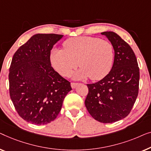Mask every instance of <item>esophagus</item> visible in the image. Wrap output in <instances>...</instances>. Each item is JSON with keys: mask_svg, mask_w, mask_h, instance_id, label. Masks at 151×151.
Listing matches in <instances>:
<instances>
[{"mask_svg": "<svg viewBox=\"0 0 151 151\" xmlns=\"http://www.w3.org/2000/svg\"><path fill=\"white\" fill-rule=\"evenodd\" d=\"M70 85H71L72 88L75 89L76 87V86H77V85H78V83H71Z\"/></svg>", "mask_w": 151, "mask_h": 151, "instance_id": "obj_1", "label": "esophagus"}]
</instances>
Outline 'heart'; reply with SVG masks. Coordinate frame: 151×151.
Segmentation results:
<instances>
[{"label": "heart", "instance_id": "1", "mask_svg": "<svg viewBox=\"0 0 151 151\" xmlns=\"http://www.w3.org/2000/svg\"><path fill=\"white\" fill-rule=\"evenodd\" d=\"M64 49L54 48L50 55V63L58 73L68 76L78 65L81 68L74 75L75 79L90 77L97 81L109 73L113 64L114 50L106 40L93 37H77L63 43Z\"/></svg>", "mask_w": 151, "mask_h": 151}]
</instances>
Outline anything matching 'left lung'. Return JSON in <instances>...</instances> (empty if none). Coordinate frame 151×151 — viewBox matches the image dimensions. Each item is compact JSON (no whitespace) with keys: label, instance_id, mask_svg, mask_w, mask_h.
Listing matches in <instances>:
<instances>
[{"label":"left lung","instance_id":"left-lung-1","mask_svg":"<svg viewBox=\"0 0 151 151\" xmlns=\"http://www.w3.org/2000/svg\"><path fill=\"white\" fill-rule=\"evenodd\" d=\"M114 50V64L108 75L95 83L87 84L85 105L90 115L103 123H112L130 113L139 90V70L131 46L113 31H104Z\"/></svg>","mask_w":151,"mask_h":151}]
</instances>
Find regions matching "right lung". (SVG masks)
I'll list each match as a JSON object with an SVG mask.
<instances>
[{
    "label": "right lung",
    "instance_id": "add662e5",
    "mask_svg": "<svg viewBox=\"0 0 151 151\" xmlns=\"http://www.w3.org/2000/svg\"><path fill=\"white\" fill-rule=\"evenodd\" d=\"M62 35L37 33L16 50L9 68L10 97L22 118L42 125L57 118L70 83L51 66L50 50Z\"/></svg>",
    "mask_w": 151,
    "mask_h": 151
}]
</instances>
